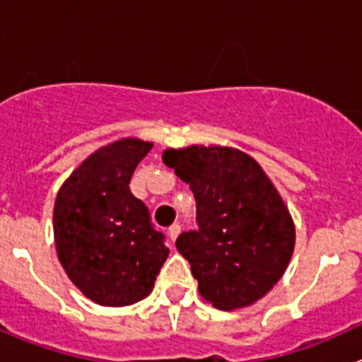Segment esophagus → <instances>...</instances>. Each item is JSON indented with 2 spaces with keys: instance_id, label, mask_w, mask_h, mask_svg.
Returning <instances> with one entry per match:
<instances>
[{
  "instance_id": "34e87169",
  "label": "esophagus",
  "mask_w": 362,
  "mask_h": 362,
  "mask_svg": "<svg viewBox=\"0 0 362 362\" xmlns=\"http://www.w3.org/2000/svg\"><path fill=\"white\" fill-rule=\"evenodd\" d=\"M179 232H181V225H179V223H174V225L168 228V238H170V241H175V239H177Z\"/></svg>"
}]
</instances>
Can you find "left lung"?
Here are the masks:
<instances>
[{
  "mask_svg": "<svg viewBox=\"0 0 362 362\" xmlns=\"http://www.w3.org/2000/svg\"><path fill=\"white\" fill-rule=\"evenodd\" d=\"M163 161L190 185L197 230L181 233L204 300L219 310L254 305L283 277L296 246V225L277 188L248 153L230 146L168 148Z\"/></svg>",
  "mask_w": 362,
  "mask_h": 362,
  "instance_id": "obj_1",
  "label": "left lung"
}]
</instances>
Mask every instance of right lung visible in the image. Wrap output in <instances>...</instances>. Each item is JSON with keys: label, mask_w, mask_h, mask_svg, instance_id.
<instances>
[{"label": "right lung", "mask_w": 362, "mask_h": 362, "mask_svg": "<svg viewBox=\"0 0 362 362\" xmlns=\"http://www.w3.org/2000/svg\"><path fill=\"white\" fill-rule=\"evenodd\" d=\"M152 143L123 137L90 153L69 175L54 204L57 259L83 296L101 306L145 299L168 257L130 179Z\"/></svg>", "instance_id": "add662e5"}]
</instances>
